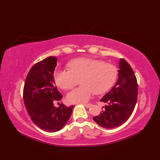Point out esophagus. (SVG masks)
<instances>
[{"label":"esophagus","mask_w":160,"mask_h":160,"mask_svg":"<svg viewBox=\"0 0 160 160\" xmlns=\"http://www.w3.org/2000/svg\"><path fill=\"white\" fill-rule=\"evenodd\" d=\"M83 105L84 106H85L86 108H90L91 106V103H83Z\"/></svg>","instance_id":"34e87169"}]
</instances>
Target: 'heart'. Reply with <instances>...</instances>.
Masks as SVG:
<instances>
[{
	"mask_svg": "<svg viewBox=\"0 0 160 160\" xmlns=\"http://www.w3.org/2000/svg\"><path fill=\"white\" fill-rule=\"evenodd\" d=\"M69 70H58L54 72L56 85L63 90L71 89L79 83L80 88L67 96L69 103L87 102L94 93L102 94L113 85L118 71L113 64L103 61L79 58L69 62Z\"/></svg>",
	"mask_w": 160,
	"mask_h": 160,
	"instance_id": "heart-1",
	"label": "heart"
}]
</instances>
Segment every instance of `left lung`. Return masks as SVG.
<instances>
[{"instance_id": "obj_1", "label": "left lung", "mask_w": 160, "mask_h": 160, "mask_svg": "<svg viewBox=\"0 0 160 160\" xmlns=\"http://www.w3.org/2000/svg\"><path fill=\"white\" fill-rule=\"evenodd\" d=\"M119 77L116 84L100 100L107 103L93 120L101 127L112 129L126 122L131 117L137 103L138 85L137 78L130 65L120 59Z\"/></svg>"}]
</instances>
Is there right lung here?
I'll use <instances>...</instances> for the list:
<instances>
[{"label": "right lung", "mask_w": 160, "mask_h": 160, "mask_svg": "<svg viewBox=\"0 0 160 160\" xmlns=\"http://www.w3.org/2000/svg\"><path fill=\"white\" fill-rule=\"evenodd\" d=\"M57 57H49L34 65L26 77L23 88V100L32 122L48 132H55L63 128L72 114L74 105L67 107L55 101L62 96L55 85L53 73Z\"/></svg>", "instance_id": "obj_1"}]
</instances>
